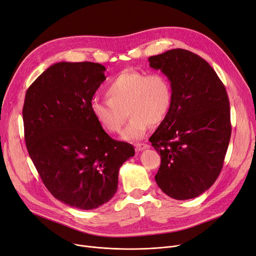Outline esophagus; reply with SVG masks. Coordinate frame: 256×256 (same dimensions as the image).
<instances>
[{
	"label": "esophagus",
	"instance_id": "esophagus-1",
	"mask_svg": "<svg viewBox=\"0 0 256 256\" xmlns=\"http://www.w3.org/2000/svg\"><path fill=\"white\" fill-rule=\"evenodd\" d=\"M134 146H136V150L138 152H140V151H142L144 149H148L150 147V146L147 144H136Z\"/></svg>",
	"mask_w": 256,
	"mask_h": 256
}]
</instances>
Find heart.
I'll return each instance as SVG.
<instances>
[{
    "mask_svg": "<svg viewBox=\"0 0 256 256\" xmlns=\"http://www.w3.org/2000/svg\"><path fill=\"white\" fill-rule=\"evenodd\" d=\"M107 100L92 99L90 110L98 125L108 133L123 132L126 140H138L147 133L150 124L158 125L166 118L172 105V88L162 74H144L138 70H125L108 83L105 90Z\"/></svg>",
    "mask_w": 256,
    "mask_h": 256,
    "instance_id": "1",
    "label": "heart"
}]
</instances>
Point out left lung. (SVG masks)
<instances>
[{"label": "left lung", "mask_w": 256, "mask_h": 256, "mask_svg": "<svg viewBox=\"0 0 256 256\" xmlns=\"http://www.w3.org/2000/svg\"><path fill=\"white\" fill-rule=\"evenodd\" d=\"M148 60L168 77L173 94L166 118L150 138L162 158L155 181L173 199L196 198L214 184L230 140L225 86L203 58L184 48Z\"/></svg>", "instance_id": "left-lung-1"}]
</instances>
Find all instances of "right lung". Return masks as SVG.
I'll list each match as a JSON object with an SVG mask.
<instances>
[{
	"mask_svg": "<svg viewBox=\"0 0 256 256\" xmlns=\"http://www.w3.org/2000/svg\"><path fill=\"white\" fill-rule=\"evenodd\" d=\"M106 68L57 62L28 88L22 107L26 146L46 188L72 208L90 210L110 200L133 146L112 140L90 110Z\"/></svg>",
	"mask_w": 256,
	"mask_h": 256,
	"instance_id": "obj_1",
	"label": "right lung"
}]
</instances>
